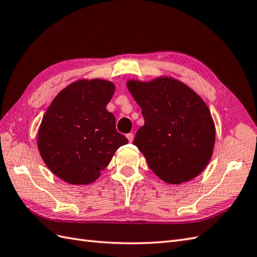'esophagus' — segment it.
Wrapping results in <instances>:
<instances>
[{"instance_id": "obj_1", "label": "esophagus", "mask_w": 257, "mask_h": 257, "mask_svg": "<svg viewBox=\"0 0 257 257\" xmlns=\"http://www.w3.org/2000/svg\"><path fill=\"white\" fill-rule=\"evenodd\" d=\"M127 139L129 140V142L134 141V135L133 134H127Z\"/></svg>"}]
</instances>
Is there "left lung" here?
I'll use <instances>...</instances> for the list:
<instances>
[{
	"mask_svg": "<svg viewBox=\"0 0 257 257\" xmlns=\"http://www.w3.org/2000/svg\"><path fill=\"white\" fill-rule=\"evenodd\" d=\"M127 87L144 118L134 144L149 167L173 185L200 175L212 157L216 134L202 98L185 83L168 77L150 82L129 80Z\"/></svg>",
	"mask_w": 257,
	"mask_h": 257,
	"instance_id": "8db88e82",
	"label": "left lung"
}]
</instances>
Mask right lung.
I'll return each mask as SVG.
<instances>
[{"mask_svg": "<svg viewBox=\"0 0 257 257\" xmlns=\"http://www.w3.org/2000/svg\"><path fill=\"white\" fill-rule=\"evenodd\" d=\"M115 85L102 79L78 80L58 93L42 118L38 149L52 173L70 185H89L128 143L106 109Z\"/></svg>", "mask_w": 257, "mask_h": 257, "instance_id": "right-lung-1", "label": "right lung"}]
</instances>
